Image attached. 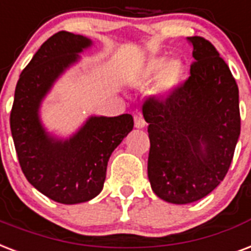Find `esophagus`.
<instances>
[{"label":"esophagus","instance_id":"34e87169","mask_svg":"<svg viewBox=\"0 0 251 251\" xmlns=\"http://www.w3.org/2000/svg\"><path fill=\"white\" fill-rule=\"evenodd\" d=\"M133 120H135V127L136 128H144L145 127V120H144V118L141 115H140V114H137V115H135L133 116Z\"/></svg>","mask_w":251,"mask_h":251}]
</instances>
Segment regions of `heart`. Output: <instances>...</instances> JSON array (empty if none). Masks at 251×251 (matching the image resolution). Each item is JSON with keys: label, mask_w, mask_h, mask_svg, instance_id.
I'll return each mask as SVG.
<instances>
[{"label": "heart", "mask_w": 251, "mask_h": 251, "mask_svg": "<svg viewBox=\"0 0 251 251\" xmlns=\"http://www.w3.org/2000/svg\"><path fill=\"white\" fill-rule=\"evenodd\" d=\"M186 73L183 60L157 56L149 60L143 69V77L148 81L157 78L156 93L162 97L173 94L179 87Z\"/></svg>", "instance_id": "b5f03b06"}]
</instances>
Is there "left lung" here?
I'll list each match as a JSON object with an SVG mask.
<instances>
[{
  "instance_id": "1",
  "label": "left lung",
  "mask_w": 251,
  "mask_h": 251,
  "mask_svg": "<svg viewBox=\"0 0 251 251\" xmlns=\"http://www.w3.org/2000/svg\"><path fill=\"white\" fill-rule=\"evenodd\" d=\"M191 75L168 98L143 106L151 151L153 192L173 204H188L212 192L232 164L240 137L238 86L216 48L191 36Z\"/></svg>"
}]
</instances>
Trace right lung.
<instances>
[{"mask_svg": "<svg viewBox=\"0 0 251 251\" xmlns=\"http://www.w3.org/2000/svg\"><path fill=\"white\" fill-rule=\"evenodd\" d=\"M91 44V39L68 31L43 43L19 75L10 114L23 174L43 195L63 204L85 203L102 191L110 156L133 128L129 114L90 116L68 139L53 136L43 126V99Z\"/></svg>", "mask_w": 251, "mask_h": 251, "instance_id": "right-lung-1", "label": "right lung"}]
</instances>
